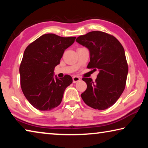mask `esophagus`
Returning <instances> with one entry per match:
<instances>
[{
    "mask_svg": "<svg viewBox=\"0 0 148 148\" xmlns=\"http://www.w3.org/2000/svg\"><path fill=\"white\" fill-rule=\"evenodd\" d=\"M72 80H73V83H77V82H79L81 79H80V77L78 76H74L72 77Z\"/></svg>",
    "mask_w": 148,
    "mask_h": 148,
    "instance_id": "1",
    "label": "esophagus"
}]
</instances>
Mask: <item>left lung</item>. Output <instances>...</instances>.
Wrapping results in <instances>:
<instances>
[{"mask_svg":"<svg viewBox=\"0 0 148 148\" xmlns=\"http://www.w3.org/2000/svg\"><path fill=\"white\" fill-rule=\"evenodd\" d=\"M76 41L89 49L88 69L99 70L95 82L83 77L87 89L81 95L85 103L94 109L103 110L116 103L123 92L127 74L125 50L114 36L101 31H91Z\"/></svg>","mask_w":148,"mask_h":148,"instance_id":"left-lung-1","label":"left lung"}]
</instances>
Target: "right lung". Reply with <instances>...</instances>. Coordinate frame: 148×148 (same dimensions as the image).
<instances>
[{
	"label": "right lung",
	"mask_w": 148,
	"mask_h": 148,
	"mask_svg": "<svg viewBox=\"0 0 148 148\" xmlns=\"http://www.w3.org/2000/svg\"><path fill=\"white\" fill-rule=\"evenodd\" d=\"M75 39L45 34L25 50L19 67L21 87L27 101L37 110L49 111L58 106L65 89L72 83L69 75L54 76V69Z\"/></svg>",
	"instance_id": "add662e5"
}]
</instances>
